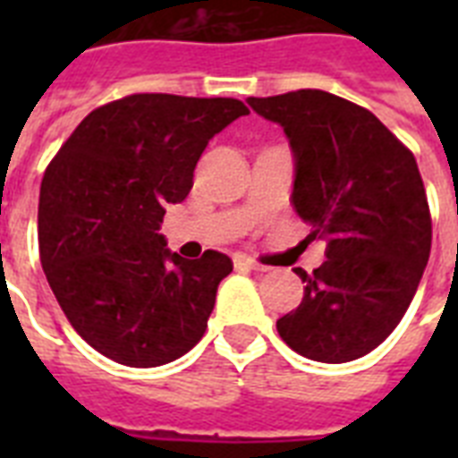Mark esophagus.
Listing matches in <instances>:
<instances>
[{
  "label": "esophagus",
  "mask_w": 458,
  "mask_h": 458,
  "mask_svg": "<svg viewBox=\"0 0 458 458\" xmlns=\"http://www.w3.org/2000/svg\"><path fill=\"white\" fill-rule=\"evenodd\" d=\"M235 266H240V268H250V271H266V266H261L259 261H254V259L250 257H237Z\"/></svg>",
  "instance_id": "1"
}]
</instances>
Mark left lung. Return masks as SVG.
Instances as JSON below:
<instances>
[{"instance_id":"8db88e82","label":"left lung","mask_w":458,"mask_h":458,"mask_svg":"<svg viewBox=\"0 0 458 458\" xmlns=\"http://www.w3.org/2000/svg\"><path fill=\"white\" fill-rule=\"evenodd\" d=\"M247 104L290 140L294 211L327 240L316 271L294 268L304 297L278 318L280 337L313 361L361 359L397 327L430 257L416 158L369 109L323 89Z\"/></svg>"}]
</instances>
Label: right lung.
I'll return each mask as SVG.
<instances>
[{
	"instance_id": "obj_1",
	"label": "right lung",
	"mask_w": 458,
	"mask_h": 458,
	"mask_svg": "<svg viewBox=\"0 0 458 458\" xmlns=\"http://www.w3.org/2000/svg\"><path fill=\"white\" fill-rule=\"evenodd\" d=\"M247 114L225 97H123L82 118L47 168L39 261L71 326L111 361L154 369L201 340L233 261L182 259L158 230L208 140Z\"/></svg>"
}]
</instances>
